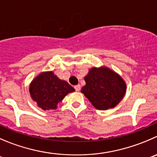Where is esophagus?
Instances as JSON below:
<instances>
[{
  "label": "esophagus",
  "mask_w": 157,
  "mask_h": 157,
  "mask_svg": "<svg viewBox=\"0 0 157 157\" xmlns=\"http://www.w3.org/2000/svg\"><path fill=\"white\" fill-rule=\"evenodd\" d=\"M80 89H81V86L80 85H77V86H75V89L76 92H78L80 90Z\"/></svg>",
  "instance_id": "1"
}]
</instances>
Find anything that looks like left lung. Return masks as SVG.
<instances>
[{"mask_svg": "<svg viewBox=\"0 0 157 157\" xmlns=\"http://www.w3.org/2000/svg\"><path fill=\"white\" fill-rule=\"evenodd\" d=\"M82 92L97 109L106 110L119 104L126 92V83L109 68H92L85 77Z\"/></svg>", "mask_w": 157, "mask_h": 157, "instance_id": "obj_1", "label": "left lung"}]
</instances>
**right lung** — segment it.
<instances>
[{
    "instance_id": "right-lung-1",
    "label": "right lung",
    "mask_w": 157,
    "mask_h": 157,
    "mask_svg": "<svg viewBox=\"0 0 157 157\" xmlns=\"http://www.w3.org/2000/svg\"><path fill=\"white\" fill-rule=\"evenodd\" d=\"M30 94L38 106L44 110L55 109L58 104L75 89L67 82L59 79L52 71L41 73L30 86Z\"/></svg>"
}]
</instances>
